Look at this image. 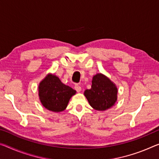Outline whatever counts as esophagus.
Masks as SVG:
<instances>
[{"mask_svg": "<svg viewBox=\"0 0 159 159\" xmlns=\"http://www.w3.org/2000/svg\"><path fill=\"white\" fill-rule=\"evenodd\" d=\"M74 89L77 92H80V90H81V87H80L79 84H75L74 86Z\"/></svg>", "mask_w": 159, "mask_h": 159, "instance_id": "esophagus-1", "label": "esophagus"}]
</instances>
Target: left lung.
I'll return each instance as SVG.
<instances>
[{
    "mask_svg": "<svg viewBox=\"0 0 159 159\" xmlns=\"http://www.w3.org/2000/svg\"><path fill=\"white\" fill-rule=\"evenodd\" d=\"M117 93V88L111 80L104 75L98 74L93 78L91 89L85 90L84 95L92 107L105 110L114 105Z\"/></svg>",
    "mask_w": 159,
    "mask_h": 159,
    "instance_id": "8db88e82",
    "label": "left lung"
}]
</instances>
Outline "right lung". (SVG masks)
I'll use <instances>...</instances> for the list:
<instances>
[{
    "instance_id": "add662e5",
    "label": "right lung",
    "mask_w": 159,
    "mask_h": 159,
    "mask_svg": "<svg viewBox=\"0 0 159 159\" xmlns=\"http://www.w3.org/2000/svg\"><path fill=\"white\" fill-rule=\"evenodd\" d=\"M75 94V90L62 84L54 75H48L39 85L42 104L53 112H61L66 109L70 98Z\"/></svg>"
}]
</instances>
